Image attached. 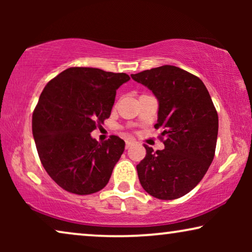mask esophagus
<instances>
[{"mask_svg": "<svg viewBox=\"0 0 252 252\" xmlns=\"http://www.w3.org/2000/svg\"><path fill=\"white\" fill-rule=\"evenodd\" d=\"M132 144H133V141L127 140V141H126V143H125V148H126V149H128V148H129L130 146H132Z\"/></svg>", "mask_w": 252, "mask_h": 252, "instance_id": "34e87169", "label": "esophagus"}]
</instances>
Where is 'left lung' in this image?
I'll use <instances>...</instances> for the list:
<instances>
[{"label":"left lung","instance_id":"1","mask_svg":"<svg viewBox=\"0 0 252 252\" xmlns=\"http://www.w3.org/2000/svg\"><path fill=\"white\" fill-rule=\"evenodd\" d=\"M150 89L158 101L156 129L165 137L163 150L144 146L136 165L140 184L159 199L188 194L204 177L215 157L218 113L201 79L173 65L130 75Z\"/></svg>","mask_w":252,"mask_h":252}]
</instances>
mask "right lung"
Listing matches in <instances>:
<instances>
[{
  "label": "right lung",
  "instance_id": "add662e5",
  "mask_svg": "<svg viewBox=\"0 0 252 252\" xmlns=\"http://www.w3.org/2000/svg\"><path fill=\"white\" fill-rule=\"evenodd\" d=\"M126 73L70 67L48 82L33 112L32 130L44 170L66 191L89 195L108 184L125 150L112 135L98 143L91 133L111 115Z\"/></svg>",
  "mask_w": 252,
  "mask_h": 252
}]
</instances>
